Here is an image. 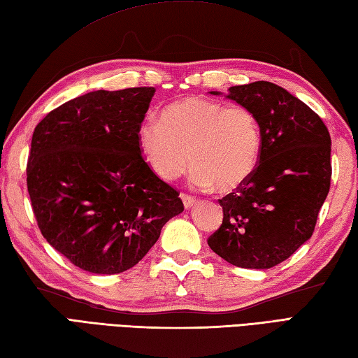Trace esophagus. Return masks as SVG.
<instances>
[{"mask_svg": "<svg viewBox=\"0 0 358 358\" xmlns=\"http://www.w3.org/2000/svg\"><path fill=\"white\" fill-rule=\"evenodd\" d=\"M180 196H181V200H183V204H185L186 209H191V208L194 206V204H195V199H194V196L186 195V194H181Z\"/></svg>", "mask_w": 358, "mask_h": 358, "instance_id": "34e87169", "label": "esophagus"}]
</instances>
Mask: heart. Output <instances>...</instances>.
Wrapping results in <instances>:
<instances>
[{
	"label": "heart",
	"instance_id": "heart-1",
	"mask_svg": "<svg viewBox=\"0 0 358 358\" xmlns=\"http://www.w3.org/2000/svg\"><path fill=\"white\" fill-rule=\"evenodd\" d=\"M136 140L157 177L175 180L192 163V185L199 189L217 186L222 192L246 183L262 150L260 123L252 110L245 106L224 108L200 96L166 106L159 120H143Z\"/></svg>",
	"mask_w": 358,
	"mask_h": 358
}]
</instances>
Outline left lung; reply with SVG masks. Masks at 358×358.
Segmentation results:
<instances>
[{
    "instance_id": "8db88e82",
    "label": "left lung",
    "mask_w": 358,
    "mask_h": 358,
    "mask_svg": "<svg viewBox=\"0 0 358 358\" xmlns=\"http://www.w3.org/2000/svg\"><path fill=\"white\" fill-rule=\"evenodd\" d=\"M224 96L255 113L262 150L246 183L218 200L223 223L208 245L238 268L269 269L314 232L331 186V136L309 106L273 83L232 86Z\"/></svg>"
}]
</instances>
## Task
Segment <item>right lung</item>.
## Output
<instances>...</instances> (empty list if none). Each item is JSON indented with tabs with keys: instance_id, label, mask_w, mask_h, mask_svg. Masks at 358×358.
Returning <instances> with one entry per match:
<instances>
[{
	"instance_id": "obj_1",
	"label": "right lung",
	"mask_w": 358,
	"mask_h": 358,
	"mask_svg": "<svg viewBox=\"0 0 358 358\" xmlns=\"http://www.w3.org/2000/svg\"><path fill=\"white\" fill-rule=\"evenodd\" d=\"M154 87L94 90L49 112L32 136L27 191L43 237L90 273L134 268L185 210L136 140Z\"/></svg>"
}]
</instances>
